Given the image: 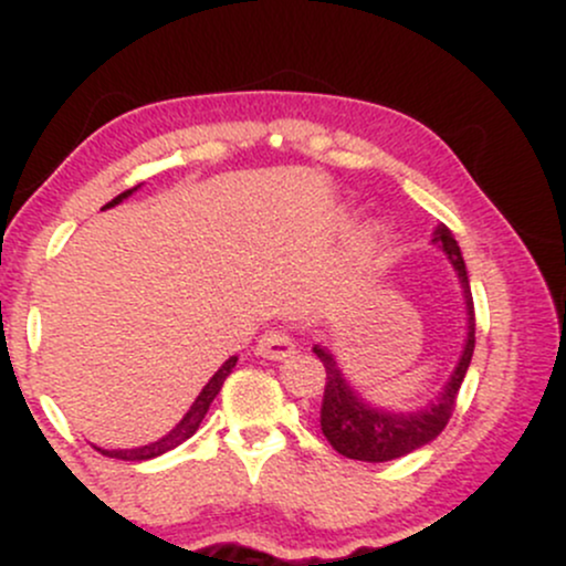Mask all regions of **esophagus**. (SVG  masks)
Here are the masks:
<instances>
[{
    "mask_svg": "<svg viewBox=\"0 0 566 566\" xmlns=\"http://www.w3.org/2000/svg\"><path fill=\"white\" fill-rule=\"evenodd\" d=\"M292 350H295V343H292L290 333H284V329H276V327L265 329L255 346V354L263 356V359H284V356H290Z\"/></svg>",
    "mask_w": 566,
    "mask_h": 566,
    "instance_id": "34e87169",
    "label": "esophagus"
}]
</instances>
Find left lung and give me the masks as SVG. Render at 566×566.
I'll return each mask as SVG.
<instances>
[{
  "label": "left lung",
  "instance_id": "1",
  "mask_svg": "<svg viewBox=\"0 0 566 566\" xmlns=\"http://www.w3.org/2000/svg\"><path fill=\"white\" fill-rule=\"evenodd\" d=\"M433 242L441 244V250L450 258L452 269L458 271L460 284H463L465 297V314H469V337H465L463 354H460L458 367L441 388L437 401L426 405L418 412H386V409L369 407L348 380L343 378L340 367H337L335 356L327 348L316 346L314 354L319 356L327 373L324 380V396H322V433L333 444L335 452L350 460H365V463H386V460H396L401 454H409L428 441H433L444 431L454 412V401H458V391L463 386L465 373H469L473 346H476V316H473V297L469 287V271H465V261L460 255V247L454 242L452 231L447 226H437L433 231Z\"/></svg>",
  "mask_w": 566,
  "mask_h": 566
}]
</instances>
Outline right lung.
Instances as JSON below:
<instances>
[{"mask_svg":"<svg viewBox=\"0 0 566 566\" xmlns=\"http://www.w3.org/2000/svg\"><path fill=\"white\" fill-rule=\"evenodd\" d=\"M135 188H138V186H135ZM135 188H127L125 193L114 197L106 207L119 205V201L127 199L129 193L135 191ZM233 367H237V356H231V359L226 361V365L220 367L216 375H212L210 382H207V386L201 388V394L197 396V401H193L191 409H188V412H186V418L180 420V423L175 426L172 431L167 433V437H161L159 441H151V444H146V447H135V450H101V452L106 454V458H116V460H151V458H159V454L175 450V447H178V444H184L188 437H193V433H197L199 423H201V420H205L207 409H210L212 399H216L220 388H223V380L229 378Z\"/></svg>","mask_w":566,"mask_h":566,"instance_id":"obj_1","label":"right lung"}]
</instances>
